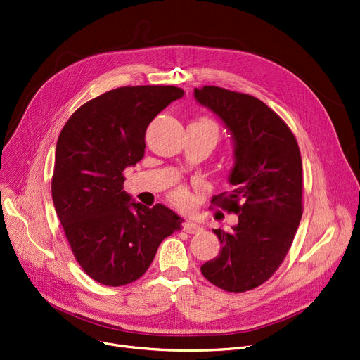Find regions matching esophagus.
Returning <instances> with one entry per match:
<instances>
[{
	"label": "esophagus",
	"mask_w": 360,
	"mask_h": 360,
	"mask_svg": "<svg viewBox=\"0 0 360 360\" xmlns=\"http://www.w3.org/2000/svg\"><path fill=\"white\" fill-rule=\"evenodd\" d=\"M183 231L187 233H199L203 231V228L199 224L193 222V220H187V222L183 225Z\"/></svg>",
	"instance_id": "obj_1"
}]
</instances>
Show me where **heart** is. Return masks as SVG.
<instances>
[{
    "label": "heart",
    "instance_id": "1",
    "mask_svg": "<svg viewBox=\"0 0 360 360\" xmlns=\"http://www.w3.org/2000/svg\"><path fill=\"white\" fill-rule=\"evenodd\" d=\"M202 122L210 125V127L217 132L216 125H214L213 122H210V121H207V120H203ZM170 199H172V202H173L176 206H179V207H186V206L188 205V195H187L186 188H183V187L176 188V190L172 193V195H170Z\"/></svg>",
    "mask_w": 360,
    "mask_h": 360
}]
</instances>
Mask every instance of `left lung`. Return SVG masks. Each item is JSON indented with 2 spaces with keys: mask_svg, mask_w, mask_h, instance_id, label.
I'll return each instance as SVG.
<instances>
[{
  "mask_svg": "<svg viewBox=\"0 0 360 360\" xmlns=\"http://www.w3.org/2000/svg\"><path fill=\"white\" fill-rule=\"evenodd\" d=\"M233 141L231 193L212 203L238 214L232 231L213 229L220 252L200 266L205 278L229 292L265 283L284 261L302 216V165L287 124L262 101L217 86L195 89Z\"/></svg>",
  "mask_w": 360,
  "mask_h": 360,
  "instance_id": "1",
  "label": "left lung"
}]
</instances>
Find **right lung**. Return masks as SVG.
Returning <instances> with one entry per match:
<instances>
[{"instance_id": "right-lung-1", "label": "right lung", "mask_w": 360, "mask_h": 360, "mask_svg": "<svg viewBox=\"0 0 360 360\" xmlns=\"http://www.w3.org/2000/svg\"><path fill=\"white\" fill-rule=\"evenodd\" d=\"M184 92L124 86L82 105L56 146L51 198L72 252L92 280L127 285L151 265L183 219L161 203L147 207L124 191V170L144 157L150 122Z\"/></svg>"}]
</instances>
